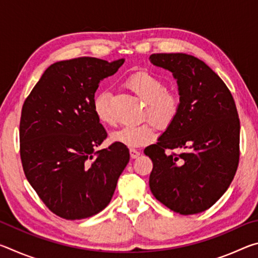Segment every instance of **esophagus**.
<instances>
[{
    "instance_id": "esophagus-1",
    "label": "esophagus",
    "mask_w": 258,
    "mask_h": 258,
    "mask_svg": "<svg viewBox=\"0 0 258 258\" xmlns=\"http://www.w3.org/2000/svg\"><path fill=\"white\" fill-rule=\"evenodd\" d=\"M130 154H131V157H132L133 159H135V158H138V157L141 155V152H140L139 150H137V149H131L130 150Z\"/></svg>"
}]
</instances>
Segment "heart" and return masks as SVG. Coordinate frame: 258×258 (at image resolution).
I'll return each mask as SVG.
<instances>
[{
  "mask_svg": "<svg viewBox=\"0 0 258 258\" xmlns=\"http://www.w3.org/2000/svg\"><path fill=\"white\" fill-rule=\"evenodd\" d=\"M125 85L146 103L143 116L166 127L176 118L181 108V97L175 91L167 90L164 81L149 72H137L130 75ZM93 111L102 124L113 123L110 94L100 91L93 99ZM157 135V127L151 120L137 125H126L110 135L112 142L130 148L141 147L152 142Z\"/></svg>",
  "mask_w": 258,
  "mask_h": 258,
  "instance_id": "heart-1",
  "label": "heart"
}]
</instances>
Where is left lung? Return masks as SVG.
Returning <instances> with one entry per match:
<instances>
[{"label": "left lung", "instance_id": "8db88e82", "mask_svg": "<svg viewBox=\"0 0 258 258\" xmlns=\"http://www.w3.org/2000/svg\"><path fill=\"white\" fill-rule=\"evenodd\" d=\"M149 59L173 73L181 97L176 118L156 145L145 149L154 164L150 190L173 212L202 213L223 196L237 172L240 120L235 102L224 82L196 56L155 53ZM175 149L180 154L171 151Z\"/></svg>", "mask_w": 258, "mask_h": 258}]
</instances>
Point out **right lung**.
I'll return each instance as SVG.
<instances>
[{"instance_id":"obj_1","label":"right lung","mask_w":258,"mask_h":258,"mask_svg":"<svg viewBox=\"0 0 258 258\" xmlns=\"http://www.w3.org/2000/svg\"><path fill=\"white\" fill-rule=\"evenodd\" d=\"M123 63L91 56L59 61L24 102L19 139L25 175L45 206L66 220L106 208L130 160L128 148L116 142L95 151L107 132L93 111L94 93Z\"/></svg>"}]
</instances>
